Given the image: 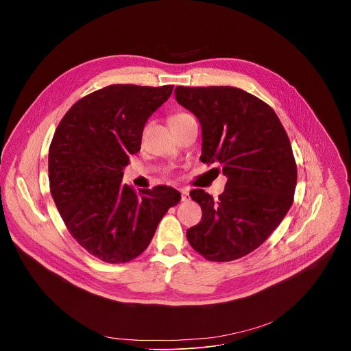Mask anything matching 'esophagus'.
Instances as JSON below:
<instances>
[{
	"instance_id": "34e87169",
	"label": "esophagus",
	"mask_w": 351,
	"mask_h": 351,
	"mask_svg": "<svg viewBox=\"0 0 351 351\" xmlns=\"http://www.w3.org/2000/svg\"><path fill=\"white\" fill-rule=\"evenodd\" d=\"M180 198H182V202H187V199H189V193L186 190H180Z\"/></svg>"
}]
</instances>
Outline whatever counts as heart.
<instances>
[{
	"label": "heart",
	"mask_w": 351,
	"mask_h": 351,
	"mask_svg": "<svg viewBox=\"0 0 351 351\" xmlns=\"http://www.w3.org/2000/svg\"><path fill=\"white\" fill-rule=\"evenodd\" d=\"M187 117H191V115L187 114V112H176V114L171 115L169 123H171V122H176V121H180V119H184V118H187Z\"/></svg>",
	"instance_id": "obj_1"
}]
</instances>
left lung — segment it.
Wrapping results in <instances>:
<instances>
[{"label": "left lung", "mask_w": 351, "mask_h": 351, "mask_svg": "<svg viewBox=\"0 0 351 351\" xmlns=\"http://www.w3.org/2000/svg\"><path fill=\"white\" fill-rule=\"evenodd\" d=\"M175 97L202 125L199 160L219 164L228 178L217 202L202 189L190 191L203 217L187 229V240L208 261L241 258L269 237L293 204L297 167L287 133L267 103L237 87L178 86Z\"/></svg>", "instance_id": "obj_1"}]
</instances>
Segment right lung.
I'll return each mask as SVG.
<instances>
[{
    "label": "right lung",
    "instance_id": "right-lung-1",
    "mask_svg": "<svg viewBox=\"0 0 351 351\" xmlns=\"http://www.w3.org/2000/svg\"><path fill=\"white\" fill-rule=\"evenodd\" d=\"M173 86L111 84L80 98L61 119L48 153L49 191L64 223L87 252L129 263L152 241L180 193L168 186L136 193L122 184L143 129Z\"/></svg>",
    "mask_w": 351,
    "mask_h": 351
}]
</instances>
